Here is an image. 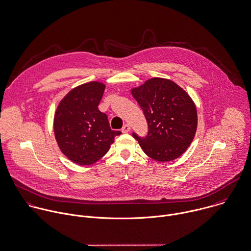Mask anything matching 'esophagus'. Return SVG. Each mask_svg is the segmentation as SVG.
<instances>
[{"instance_id": "esophagus-1", "label": "esophagus", "mask_w": 251, "mask_h": 251, "mask_svg": "<svg viewBox=\"0 0 251 251\" xmlns=\"http://www.w3.org/2000/svg\"><path fill=\"white\" fill-rule=\"evenodd\" d=\"M129 130H130V126H129L128 124H126V125L123 126V128H122V131H123L124 133H127Z\"/></svg>"}]
</instances>
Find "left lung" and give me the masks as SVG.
<instances>
[{"label":"left lung","mask_w":251,"mask_h":251,"mask_svg":"<svg viewBox=\"0 0 251 251\" xmlns=\"http://www.w3.org/2000/svg\"><path fill=\"white\" fill-rule=\"evenodd\" d=\"M148 123V134L133 133L144 153L158 162L179 158L191 145L198 126L197 108L190 95L174 82L152 78L130 90Z\"/></svg>","instance_id":"8db88e82"}]
</instances>
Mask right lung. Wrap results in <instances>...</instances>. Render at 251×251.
I'll use <instances>...</instances> for the list:
<instances>
[{
    "label": "right lung",
    "instance_id": "1",
    "mask_svg": "<svg viewBox=\"0 0 251 251\" xmlns=\"http://www.w3.org/2000/svg\"><path fill=\"white\" fill-rule=\"evenodd\" d=\"M105 84L89 82L72 88L59 102L53 131L60 151L73 163L89 166L110 149L115 136L107 115L98 110Z\"/></svg>",
    "mask_w": 251,
    "mask_h": 251
}]
</instances>
